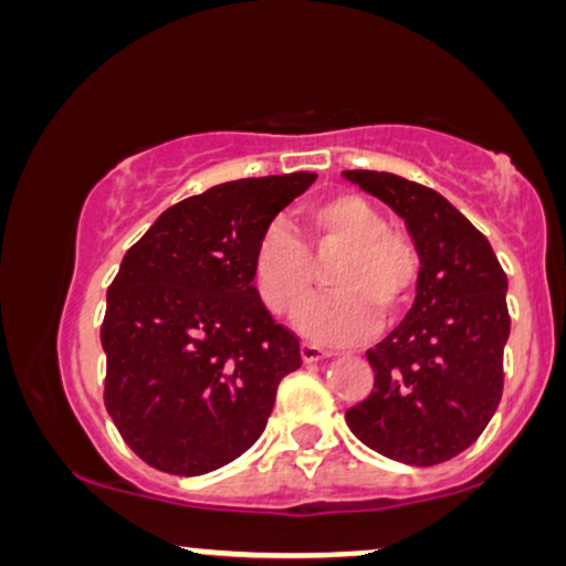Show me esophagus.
I'll list each match as a JSON object with an SVG mask.
<instances>
[{
  "mask_svg": "<svg viewBox=\"0 0 566 566\" xmlns=\"http://www.w3.org/2000/svg\"><path fill=\"white\" fill-rule=\"evenodd\" d=\"M327 350L324 348H319V346H314V343H303L301 346V359H303V365H316V361H322V359H327Z\"/></svg>",
  "mask_w": 566,
  "mask_h": 566,
  "instance_id": "1",
  "label": "esophagus"
}]
</instances>
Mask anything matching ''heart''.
<instances>
[{
	"instance_id": "1",
	"label": "heart",
	"mask_w": 566,
	"mask_h": 566,
	"mask_svg": "<svg viewBox=\"0 0 566 566\" xmlns=\"http://www.w3.org/2000/svg\"><path fill=\"white\" fill-rule=\"evenodd\" d=\"M311 254L323 260L333 251L342 258L331 266L329 296L306 304L315 270L308 250L287 226L263 231L252 258V279L265 308L295 316V329L324 346H350L373 335L378 316L386 324L399 319L418 290L420 258L412 242L388 231V220L359 193H335L316 201L303 216Z\"/></svg>"
}]
</instances>
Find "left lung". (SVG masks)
Wrapping results in <instances>:
<instances>
[{
	"instance_id": "8db88e82",
	"label": "left lung",
	"mask_w": 566,
	"mask_h": 566,
	"mask_svg": "<svg viewBox=\"0 0 566 566\" xmlns=\"http://www.w3.org/2000/svg\"><path fill=\"white\" fill-rule=\"evenodd\" d=\"M343 178L405 220L420 258L412 311L367 350L375 388L346 423L399 463H444L479 439L503 396L509 279L490 242L433 188L375 170Z\"/></svg>"
}]
</instances>
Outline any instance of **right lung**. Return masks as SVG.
<instances>
[{"instance_id": "add662e5", "label": "right lung", "mask_w": 566, "mask_h": 566, "mask_svg": "<svg viewBox=\"0 0 566 566\" xmlns=\"http://www.w3.org/2000/svg\"><path fill=\"white\" fill-rule=\"evenodd\" d=\"M316 172L207 188L165 210L122 258L106 295V409L154 469L201 476L261 439L297 337L274 322L252 258Z\"/></svg>"}]
</instances>
